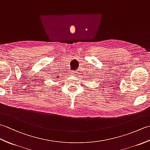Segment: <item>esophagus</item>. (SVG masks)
<instances>
[{"label":"esophagus","mask_w":150,"mask_h":150,"mask_svg":"<svg viewBox=\"0 0 150 150\" xmlns=\"http://www.w3.org/2000/svg\"><path fill=\"white\" fill-rule=\"evenodd\" d=\"M77 73L75 71H71V75H74V76H77Z\"/></svg>","instance_id":"34e87169"}]
</instances>
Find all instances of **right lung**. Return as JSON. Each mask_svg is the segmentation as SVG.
Wrapping results in <instances>:
<instances>
[{
  "label": "right lung",
  "instance_id": "obj_1",
  "mask_svg": "<svg viewBox=\"0 0 150 150\" xmlns=\"http://www.w3.org/2000/svg\"><path fill=\"white\" fill-rule=\"evenodd\" d=\"M57 74H58V73H57ZM57 75L55 76V77H55V78H59V77H59V76H57Z\"/></svg>",
  "mask_w": 150,
  "mask_h": 150
}]
</instances>
